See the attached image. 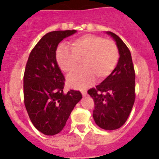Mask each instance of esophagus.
Segmentation results:
<instances>
[{"label":"esophagus","instance_id":"esophagus-1","mask_svg":"<svg viewBox=\"0 0 159 159\" xmlns=\"http://www.w3.org/2000/svg\"><path fill=\"white\" fill-rule=\"evenodd\" d=\"M81 94H82L83 97H85L87 93H86V92H85V91H81Z\"/></svg>","mask_w":159,"mask_h":159}]
</instances>
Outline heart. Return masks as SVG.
<instances>
[{
    "mask_svg": "<svg viewBox=\"0 0 159 159\" xmlns=\"http://www.w3.org/2000/svg\"><path fill=\"white\" fill-rule=\"evenodd\" d=\"M70 49L60 46L56 51V61L63 72L72 73L79 66L81 70L67 78L71 88L84 89L94 82L106 79L115 69L119 58L117 47L114 42L95 35H85L71 42Z\"/></svg>",
    "mask_w": 159,
    "mask_h": 159,
    "instance_id": "heart-1",
    "label": "heart"
}]
</instances>
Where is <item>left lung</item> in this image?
Returning <instances> with one entry per match:
<instances>
[{"label":"left lung","mask_w":159,"mask_h":159,"mask_svg":"<svg viewBox=\"0 0 159 159\" xmlns=\"http://www.w3.org/2000/svg\"><path fill=\"white\" fill-rule=\"evenodd\" d=\"M106 33L116 42L120 58L110 76L88 90V93L94 101L93 117L96 124L104 130H116L125 124L132 109L135 74L128 47L115 33Z\"/></svg>","instance_id":"8db88e82"}]
</instances>
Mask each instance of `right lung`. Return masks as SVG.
Returning a JSON list of instances; mask_svg holds the SVG:
<instances>
[{
    "label": "right lung",
    "instance_id": "right-lung-1",
    "mask_svg": "<svg viewBox=\"0 0 159 159\" xmlns=\"http://www.w3.org/2000/svg\"><path fill=\"white\" fill-rule=\"evenodd\" d=\"M76 32H48L28 57L24 76V104L35 128L46 135H55L63 129L72 110L82 98L79 91L63 92L65 78L56 61L58 43Z\"/></svg>",
    "mask_w": 159,
    "mask_h": 159
}]
</instances>
